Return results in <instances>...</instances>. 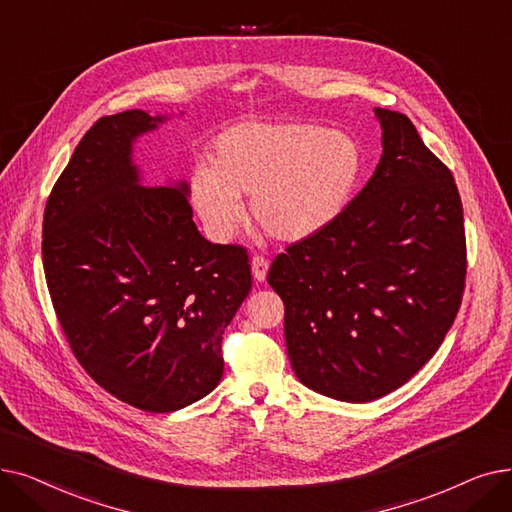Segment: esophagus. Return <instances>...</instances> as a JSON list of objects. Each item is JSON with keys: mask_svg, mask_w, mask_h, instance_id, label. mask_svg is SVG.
Wrapping results in <instances>:
<instances>
[{"mask_svg": "<svg viewBox=\"0 0 512 512\" xmlns=\"http://www.w3.org/2000/svg\"><path fill=\"white\" fill-rule=\"evenodd\" d=\"M266 273H269V260L264 256H254L252 258V275L260 283L266 279Z\"/></svg>", "mask_w": 512, "mask_h": 512, "instance_id": "obj_1", "label": "esophagus"}]
</instances>
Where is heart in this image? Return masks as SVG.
<instances>
[{"label":"heart","instance_id":"b5f03b06","mask_svg":"<svg viewBox=\"0 0 512 512\" xmlns=\"http://www.w3.org/2000/svg\"><path fill=\"white\" fill-rule=\"evenodd\" d=\"M212 166L191 177V202L210 235L229 241L250 196L252 221L271 237L302 241L337 221L362 173L358 143L304 123H243L212 145Z\"/></svg>","mask_w":512,"mask_h":512}]
</instances>
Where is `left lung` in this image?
<instances>
[{"instance_id":"left-lung-1","label":"left lung","mask_w":512,"mask_h":512,"mask_svg":"<svg viewBox=\"0 0 512 512\" xmlns=\"http://www.w3.org/2000/svg\"><path fill=\"white\" fill-rule=\"evenodd\" d=\"M375 114L383 154L369 183L269 271L291 367L306 387L342 402L377 400L415 375L450 331L467 277L450 168L408 116Z\"/></svg>"}]
</instances>
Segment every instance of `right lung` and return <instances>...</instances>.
Instances as JSON below:
<instances>
[{
    "label": "right lung",
    "instance_id": "add662e5",
    "mask_svg": "<svg viewBox=\"0 0 512 512\" xmlns=\"http://www.w3.org/2000/svg\"><path fill=\"white\" fill-rule=\"evenodd\" d=\"M102 116L43 212V271L85 373L148 412L198 402L223 377V333L252 289L248 250L204 239L189 187H141L133 141L162 123Z\"/></svg>",
    "mask_w": 512,
    "mask_h": 512
}]
</instances>
